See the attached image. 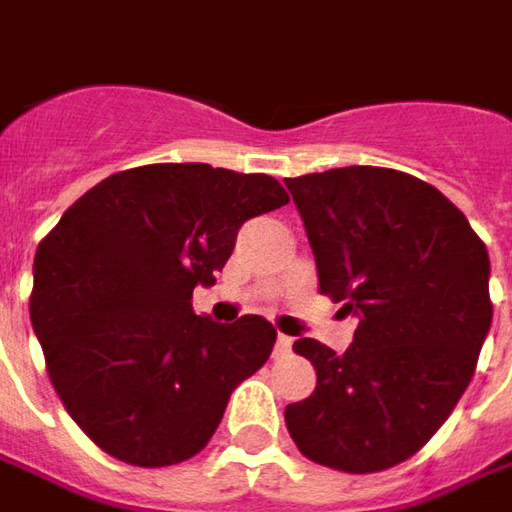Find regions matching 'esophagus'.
I'll list each match as a JSON object with an SVG mask.
<instances>
[{"instance_id":"34e87169","label":"esophagus","mask_w":512,"mask_h":512,"mask_svg":"<svg viewBox=\"0 0 512 512\" xmlns=\"http://www.w3.org/2000/svg\"><path fill=\"white\" fill-rule=\"evenodd\" d=\"M292 349V338L289 335H278V341H275V355H286Z\"/></svg>"}]
</instances>
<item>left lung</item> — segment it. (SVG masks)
<instances>
[{
    "label": "left lung",
    "instance_id": "1",
    "mask_svg": "<svg viewBox=\"0 0 512 512\" xmlns=\"http://www.w3.org/2000/svg\"><path fill=\"white\" fill-rule=\"evenodd\" d=\"M323 295L358 318L344 355L295 341L318 387L286 407L306 458L378 473L415 456L450 418L490 332V257L467 217L395 168L289 177Z\"/></svg>",
    "mask_w": 512,
    "mask_h": 512
}]
</instances>
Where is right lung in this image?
I'll return each mask as SVG.
<instances>
[{
    "instance_id": "1",
    "label": "right lung",
    "mask_w": 512,
    "mask_h": 512,
    "mask_svg": "<svg viewBox=\"0 0 512 512\" xmlns=\"http://www.w3.org/2000/svg\"><path fill=\"white\" fill-rule=\"evenodd\" d=\"M289 203L275 177L157 163L105 177L34 257L31 323L68 415L108 456L168 467L197 456L237 384L269 361L260 315H194L246 220Z\"/></svg>"
}]
</instances>
